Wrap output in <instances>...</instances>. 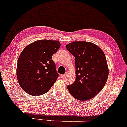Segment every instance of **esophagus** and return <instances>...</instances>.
<instances>
[{"label": "esophagus", "instance_id": "esophagus-1", "mask_svg": "<svg viewBox=\"0 0 127 127\" xmlns=\"http://www.w3.org/2000/svg\"><path fill=\"white\" fill-rule=\"evenodd\" d=\"M67 73H65V74H62V75H61V78H64L65 77V76H66V75H67Z\"/></svg>", "mask_w": 127, "mask_h": 127}]
</instances>
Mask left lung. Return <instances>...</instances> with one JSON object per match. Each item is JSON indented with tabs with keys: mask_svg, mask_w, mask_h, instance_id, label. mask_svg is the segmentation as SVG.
<instances>
[{
	"mask_svg": "<svg viewBox=\"0 0 127 127\" xmlns=\"http://www.w3.org/2000/svg\"><path fill=\"white\" fill-rule=\"evenodd\" d=\"M66 49L75 57V80L67 86L75 99L87 101L103 89L108 76V68L104 52L98 46L87 41H74Z\"/></svg>",
	"mask_w": 127,
	"mask_h": 127,
	"instance_id": "obj_1",
	"label": "left lung"
}]
</instances>
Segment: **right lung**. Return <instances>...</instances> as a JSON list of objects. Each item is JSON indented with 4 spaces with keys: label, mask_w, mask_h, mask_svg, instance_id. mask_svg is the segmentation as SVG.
<instances>
[{
    "label": "right lung",
    "mask_w": 127,
    "mask_h": 127,
    "mask_svg": "<svg viewBox=\"0 0 127 127\" xmlns=\"http://www.w3.org/2000/svg\"><path fill=\"white\" fill-rule=\"evenodd\" d=\"M60 47L59 41L41 40L22 51L17 61L16 75L25 92L38 96L50 90L59 77L52 56Z\"/></svg>",
    "instance_id": "add662e5"
}]
</instances>
